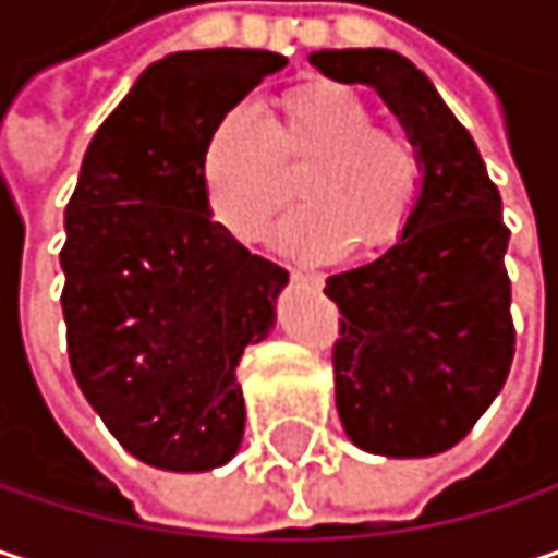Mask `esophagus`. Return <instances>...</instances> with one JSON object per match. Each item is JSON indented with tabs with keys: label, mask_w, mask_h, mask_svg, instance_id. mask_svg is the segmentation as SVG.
I'll return each mask as SVG.
<instances>
[{
	"label": "esophagus",
	"mask_w": 558,
	"mask_h": 558,
	"mask_svg": "<svg viewBox=\"0 0 558 558\" xmlns=\"http://www.w3.org/2000/svg\"><path fill=\"white\" fill-rule=\"evenodd\" d=\"M290 275H293L296 280H303V283H310V287H319V283H323L319 271H313V268H303V265L290 268Z\"/></svg>",
	"instance_id": "34e87169"
}]
</instances>
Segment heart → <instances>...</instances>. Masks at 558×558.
<instances>
[{
	"instance_id": "heart-1",
	"label": "heart",
	"mask_w": 558,
	"mask_h": 558,
	"mask_svg": "<svg viewBox=\"0 0 558 558\" xmlns=\"http://www.w3.org/2000/svg\"><path fill=\"white\" fill-rule=\"evenodd\" d=\"M303 167L306 206L280 226V242L306 255L390 245L426 177L410 135L375 125L372 106L352 86L319 80L283 93L271 122L235 106L213 125L199 161L213 219L235 239H255L293 199L287 173Z\"/></svg>"
}]
</instances>
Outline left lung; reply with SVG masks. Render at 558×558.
I'll return each instance as SVG.
<instances>
[{
	"label": "left lung",
	"mask_w": 558,
	"mask_h": 558,
	"mask_svg": "<svg viewBox=\"0 0 558 558\" xmlns=\"http://www.w3.org/2000/svg\"><path fill=\"white\" fill-rule=\"evenodd\" d=\"M339 83H365L423 155V196L385 255L326 278L339 306L336 407L349 439L413 459L452 449L492 407L513 362L501 193L436 86L385 48L316 51Z\"/></svg>",
	"instance_id": "left-lung-1"
}]
</instances>
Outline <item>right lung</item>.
<instances>
[{"instance_id": "obj_1", "label": "right lung", "mask_w": 558, "mask_h": 558, "mask_svg": "<svg viewBox=\"0 0 558 558\" xmlns=\"http://www.w3.org/2000/svg\"><path fill=\"white\" fill-rule=\"evenodd\" d=\"M275 51L151 63L93 135L66 203L63 323L80 390L109 433L168 472L226 465L245 433L235 365L275 326L287 268L209 219L203 145Z\"/></svg>"}]
</instances>
